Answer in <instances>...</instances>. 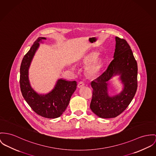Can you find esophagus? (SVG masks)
Wrapping results in <instances>:
<instances>
[{"label": "esophagus", "instance_id": "1", "mask_svg": "<svg viewBox=\"0 0 156 156\" xmlns=\"http://www.w3.org/2000/svg\"><path fill=\"white\" fill-rule=\"evenodd\" d=\"M84 85V83L83 81H80L78 84V88H81L82 87H83Z\"/></svg>", "mask_w": 156, "mask_h": 156}]
</instances>
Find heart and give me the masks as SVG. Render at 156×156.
Listing matches in <instances>:
<instances>
[{
	"instance_id": "b5f03b06",
	"label": "heart",
	"mask_w": 156,
	"mask_h": 156,
	"mask_svg": "<svg viewBox=\"0 0 156 156\" xmlns=\"http://www.w3.org/2000/svg\"><path fill=\"white\" fill-rule=\"evenodd\" d=\"M98 55V53L97 52L93 51L85 56L82 59V62L85 65H88L92 62L88 66L87 68V72L90 75H96L97 74L103 65V61L101 59H98L93 62V61L97 58Z\"/></svg>"
}]
</instances>
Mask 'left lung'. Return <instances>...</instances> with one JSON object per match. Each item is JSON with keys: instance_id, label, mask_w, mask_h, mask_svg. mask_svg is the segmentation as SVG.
I'll use <instances>...</instances> for the list:
<instances>
[{"instance_id": "8db88e82", "label": "left lung", "mask_w": 156, "mask_h": 156, "mask_svg": "<svg viewBox=\"0 0 156 156\" xmlns=\"http://www.w3.org/2000/svg\"><path fill=\"white\" fill-rule=\"evenodd\" d=\"M116 46L113 59L106 71L91 83L93 89L90 108L101 118H115L129 106L137 89L138 66L132 50L127 41L115 37ZM119 75L123 89L119 94L110 96L108 81Z\"/></svg>"}]
</instances>
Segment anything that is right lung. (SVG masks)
<instances>
[{"label": "right lung", "instance_id": "add662e5", "mask_svg": "<svg viewBox=\"0 0 156 156\" xmlns=\"http://www.w3.org/2000/svg\"><path fill=\"white\" fill-rule=\"evenodd\" d=\"M44 40L46 38H38L24 56L20 67V88L25 100L37 114L46 118L55 119L60 117L68 107L77 84L75 81L59 79L54 88L46 94L37 93L31 87L28 78L29 68L40 43H43Z\"/></svg>", "mask_w": 156, "mask_h": 156}]
</instances>
